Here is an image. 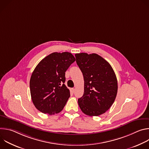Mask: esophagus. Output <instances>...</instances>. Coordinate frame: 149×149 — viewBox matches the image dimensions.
<instances>
[{"label":"esophagus","instance_id":"1","mask_svg":"<svg viewBox=\"0 0 149 149\" xmlns=\"http://www.w3.org/2000/svg\"><path fill=\"white\" fill-rule=\"evenodd\" d=\"M71 91H72V93H74V92H75V89H74V88H72V89H71Z\"/></svg>","mask_w":149,"mask_h":149}]
</instances>
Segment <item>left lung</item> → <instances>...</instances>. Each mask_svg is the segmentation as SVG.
<instances>
[{"label": "left lung", "mask_w": 149, "mask_h": 149, "mask_svg": "<svg viewBox=\"0 0 149 149\" xmlns=\"http://www.w3.org/2000/svg\"><path fill=\"white\" fill-rule=\"evenodd\" d=\"M84 79V93L78 102L81 111L90 116L107 111L116 99L118 85L110 63L96 54L75 55Z\"/></svg>", "instance_id": "left-lung-1"}]
</instances>
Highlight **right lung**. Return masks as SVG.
I'll return each mask as SVG.
<instances>
[{
  "mask_svg": "<svg viewBox=\"0 0 149 149\" xmlns=\"http://www.w3.org/2000/svg\"><path fill=\"white\" fill-rule=\"evenodd\" d=\"M75 61L72 54L54 52L44 58L33 71L29 82L35 107L49 115L61 112L70 97L65 72Z\"/></svg>",
  "mask_w": 149,
  "mask_h": 149,
  "instance_id": "add662e5",
  "label": "right lung"
}]
</instances>
